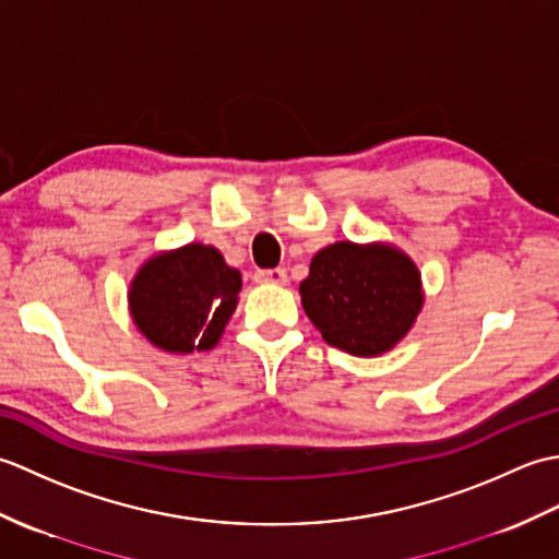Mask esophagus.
I'll return each mask as SVG.
<instances>
[{
	"instance_id": "esophagus-1",
	"label": "esophagus",
	"mask_w": 559,
	"mask_h": 559,
	"mask_svg": "<svg viewBox=\"0 0 559 559\" xmlns=\"http://www.w3.org/2000/svg\"><path fill=\"white\" fill-rule=\"evenodd\" d=\"M257 283H264V286H286L288 273L283 269H264L254 273Z\"/></svg>"
}]
</instances>
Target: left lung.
<instances>
[{
    "mask_svg": "<svg viewBox=\"0 0 559 559\" xmlns=\"http://www.w3.org/2000/svg\"><path fill=\"white\" fill-rule=\"evenodd\" d=\"M300 298L329 346L377 358L413 329L425 290L415 261L396 245L341 240L312 257Z\"/></svg>",
    "mask_w": 559,
    "mask_h": 559,
    "instance_id": "1",
    "label": "left lung"
}]
</instances>
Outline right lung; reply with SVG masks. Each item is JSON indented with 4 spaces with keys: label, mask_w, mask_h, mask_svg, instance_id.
Wrapping results in <instances>:
<instances>
[{
    "label": "right lung",
    "mask_w": 559,
    "mask_h": 559,
    "mask_svg": "<svg viewBox=\"0 0 559 559\" xmlns=\"http://www.w3.org/2000/svg\"><path fill=\"white\" fill-rule=\"evenodd\" d=\"M242 290V273L216 247L189 242L158 252L134 273L129 314L151 346L173 355L218 346Z\"/></svg>",
    "instance_id": "1"
}]
</instances>
